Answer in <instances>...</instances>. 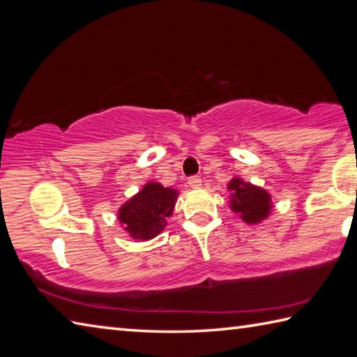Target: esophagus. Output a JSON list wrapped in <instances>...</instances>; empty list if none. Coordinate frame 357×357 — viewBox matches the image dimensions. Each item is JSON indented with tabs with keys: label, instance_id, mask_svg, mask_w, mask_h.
Returning a JSON list of instances; mask_svg holds the SVG:
<instances>
[{
	"label": "esophagus",
	"instance_id": "esophagus-1",
	"mask_svg": "<svg viewBox=\"0 0 357 357\" xmlns=\"http://www.w3.org/2000/svg\"><path fill=\"white\" fill-rule=\"evenodd\" d=\"M188 187H192V188H201L202 187V181H201V178L199 176H192V178H188Z\"/></svg>",
	"mask_w": 357,
	"mask_h": 357
}]
</instances>
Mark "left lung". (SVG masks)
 I'll use <instances>...</instances> for the list:
<instances>
[{
  "mask_svg": "<svg viewBox=\"0 0 357 357\" xmlns=\"http://www.w3.org/2000/svg\"><path fill=\"white\" fill-rule=\"evenodd\" d=\"M227 190L230 193L229 206L233 213L248 225H257L265 219H268L273 208L271 195L262 187L252 183H245L239 176H233L227 184Z\"/></svg>",
  "mask_w": 357,
  "mask_h": 357,
  "instance_id": "8db88e82",
  "label": "left lung"
}]
</instances>
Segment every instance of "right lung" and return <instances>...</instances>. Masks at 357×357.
<instances>
[{
	"instance_id": "1",
	"label": "right lung",
	"mask_w": 357,
	"mask_h": 357,
	"mask_svg": "<svg viewBox=\"0 0 357 357\" xmlns=\"http://www.w3.org/2000/svg\"><path fill=\"white\" fill-rule=\"evenodd\" d=\"M178 196L176 188L149 181L118 208V221L133 239H153L167 227V219L173 215Z\"/></svg>"
}]
</instances>
